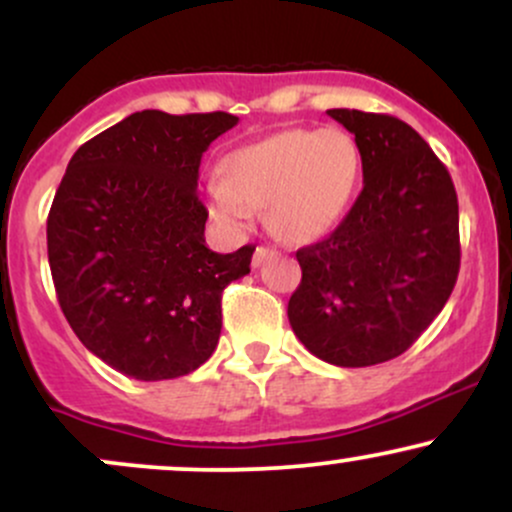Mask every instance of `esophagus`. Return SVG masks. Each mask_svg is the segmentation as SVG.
<instances>
[{
  "label": "esophagus",
  "mask_w": 512,
  "mask_h": 512,
  "mask_svg": "<svg viewBox=\"0 0 512 512\" xmlns=\"http://www.w3.org/2000/svg\"><path fill=\"white\" fill-rule=\"evenodd\" d=\"M269 255H272V250L260 245V248L255 250V255H252V267H262L264 260H269Z\"/></svg>",
  "instance_id": "1"
}]
</instances>
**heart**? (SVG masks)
Here are the masks:
<instances>
[{"label":"heart","instance_id":"heart-1","mask_svg":"<svg viewBox=\"0 0 512 512\" xmlns=\"http://www.w3.org/2000/svg\"><path fill=\"white\" fill-rule=\"evenodd\" d=\"M209 185V211L240 231L252 209L267 207V223L286 243H310L337 226L361 180V149L339 127L284 129L233 149Z\"/></svg>","mask_w":512,"mask_h":512}]
</instances>
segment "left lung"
Listing matches in <instances>:
<instances>
[{"label":"left lung","instance_id":"left-lung-1","mask_svg":"<svg viewBox=\"0 0 512 512\" xmlns=\"http://www.w3.org/2000/svg\"><path fill=\"white\" fill-rule=\"evenodd\" d=\"M361 149L363 190L330 238L296 252L289 322L310 354L342 368L409 349L460 272V214L448 168L392 115L327 110Z\"/></svg>","mask_w":512,"mask_h":512}]
</instances>
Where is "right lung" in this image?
Wrapping results in <instances>:
<instances>
[{
	"mask_svg": "<svg viewBox=\"0 0 512 512\" xmlns=\"http://www.w3.org/2000/svg\"><path fill=\"white\" fill-rule=\"evenodd\" d=\"M236 115L142 110L76 149L48 216L57 301L91 354L134 380L180 378L209 361L221 293L250 274L255 245L207 248L202 154Z\"/></svg>",
	"mask_w": 512,
	"mask_h": 512,
	"instance_id": "add662e5",
	"label": "right lung"
}]
</instances>
